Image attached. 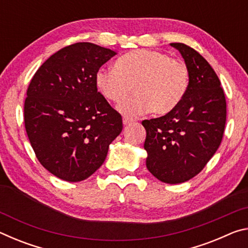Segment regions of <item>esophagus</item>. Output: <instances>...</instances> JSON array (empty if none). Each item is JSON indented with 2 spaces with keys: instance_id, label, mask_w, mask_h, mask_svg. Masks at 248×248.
<instances>
[{
  "instance_id": "34e87169",
  "label": "esophagus",
  "mask_w": 248,
  "mask_h": 248,
  "mask_svg": "<svg viewBox=\"0 0 248 248\" xmlns=\"http://www.w3.org/2000/svg\"><path fill=\"white\" fill-rule=\"evenodd\" d=\"M123 123H124V125H128V124L133 123V119H131V118H125V117H124V118L123 119Z\"/></svg>"
}]
</instances>
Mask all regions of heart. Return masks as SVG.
Instances as JSON below:
<instances>
[{
	"instance_id": "heart-1",
	"label": "heart",
	"mask_w": 248,
	"mask_h": 248,
	"mask_svg": "<svg viewBox=\"0 0 248 248\" xmlns=\"http://www.w3.org/2000/svg\"><path fill=\"white\" fill-rule=\"evenodd\" d=\"M134 84L135 94L118 105L125 117L152 110L165 115L182 102L189 86L186 64L156 50L139 49L121 56L115 68H100L95 74L99 93L109 102L119 103Z\"/></svg>"
}]
</instances>
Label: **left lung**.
<instances>
[{"label":"left lung","mask_w":248,"mask_h":248,"mask_svg":"<svg viewBox=\"0 0 248 248\" xmlns=\"http://www.w3.org/2000/svg\"><path fill=\"white\" fill-rule=\"evenodd\" d=\"M189 72L185 97L165 116L143 120L146 167L166 184L187 182L199 174L223 138L226 102L223 89L208 61L189 46L174 43Z\"/></svg>","instance_id":"8db88e82"}]
</instances>
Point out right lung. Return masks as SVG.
I'll return each instance as SVG.
<instances>
[{
    "label": "right lung",
    "mask_w": 248,
    "mask_h": 248,
    "mask_svg": "<svg viewBox=\"0 0 248 248\" xmlns=\"http://www.w3.org/2000/svg\"><path fill=\"white\" fill-rule=\"evenodd\" d=\"M116 54L91 43L71 45L47 59L31 78L25 128L40 164L58 178H89L123 131L120 114L95 84L97 70Z\"/></svg>",
    "instance_id": "add662e5"
}]
</instances>
